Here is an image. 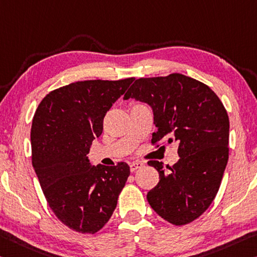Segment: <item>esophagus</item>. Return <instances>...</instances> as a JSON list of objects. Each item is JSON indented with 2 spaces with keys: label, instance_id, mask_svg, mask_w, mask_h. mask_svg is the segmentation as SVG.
Returning a JSON list of instances; mask_svg holds the SVG:
<instances>
[{
  "label": "esophagus",
  "instance_id": "1",
  "mask_svg": "<svg viewBox=\"0 0 257 257\" xmlns=\"http://www.w3.org/2000/svg\"><path fill=\"white\" fill-rule=\"evenodd\" d=\"M143 166H144L143 162L135 161V162H133V164H130V170H132V172L134 173V172H136L137 169L142 168V167H143Z\"/></svg>",
  "mask_w": 257,
  "mask_h": 257
}]
</instances>
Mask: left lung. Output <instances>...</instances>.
<instances>
[{"label":"left lung","instance_id":"8db88e82","mask_svg":"<svg viewBox=\"0 0 257 257\" xmlns=\"http://www.w3.org/2000/svg\"><path fill=\"white\" fill-rule=\"evenodd\" d=\"M129 98L152 107L158 128L152 144L178 145L180 160L169 172L162 162H148L160 178L146 197L150 206L175 225L191 223L205 213L221 185L229 159L226 109L208 85L180 73L137 79L123 97Z\"/></svg>","mask_w":257,"mask_h":257}]
</instances>
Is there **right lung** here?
I'll use <instances>...</instances> for the list:
<instances>
[{
    "label": "right lung",
    "instance_id": "add662e5",
    "mask_svg": "<svg viewBox=\"0 0 257 257\" xmlns=\"http://www.w3.org/2000/svg\"><path fill=\"white\" fill-rule=\"evenodd\" d=\"M134 77L79 81L49 92L34 114L32 164L57 218L80 233H96L111 218L130 175L125 162L91 166L87 154L103 121Z\"/></svg>",
    "mask_w": 257,
    "mask_h": 257
}]
</instances>
